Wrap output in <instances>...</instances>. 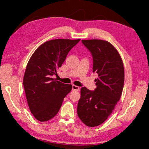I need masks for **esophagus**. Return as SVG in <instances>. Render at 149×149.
<instances>
[{
    "instance_id": "esophagus-1",
    "label": "esophagus",
    "mask_w": 149,
    "mask_h": 149,
    "mask_svg": "<svg viewBox=\"0 0 149 149\" xmlns=\"http://www.w3.org/2000/svg\"><path fill=\"white\" fill-rule=\"evenodd\" d=\"M72 90L73 91H78L79 90V87L76 85H73L72 86Z\"/></svg>"
}]
</instances>
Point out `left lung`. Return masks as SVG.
I'll list each match as a JSON object with an SVG mask.
<instances>
[{"label":"left lung","instance_id":"8db88e82","mask_svg":"<svg viewBox=\"0 0 149 149\" xmlns=\"http://www.w3.org/2000/svg\"><path fill=\"white\" fill-rule=\"evenodd\" d=\"M81 41L92 55L93 72L98 78L95 80L94 91L81 88L77 113L83 123L94 127L105 121L121 97L124 68L118 52L109 42L100 39Z\"/></svg>","mask_w":149,"mask_h":149}]
</instances>
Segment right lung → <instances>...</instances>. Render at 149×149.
<instances>
[{
  "mask_svg": "<svg viewBox=\"0 0 149 149\" xmlns=\"http://www.w3.org/2000/svg\"><path fill=\"white\" fill-rule=\"evenodd\" d=\"M80 39H58L40 46L31 56L23 79L30 111L40 122H46L58 113L71 84L52 78L57 74L70 51Z\"/></svg>",
  "mask_w": 149,
  "mask_h": 149,
  "instance_id": "right-lung-1",
  "label": "right lung"
}]
</instances>
